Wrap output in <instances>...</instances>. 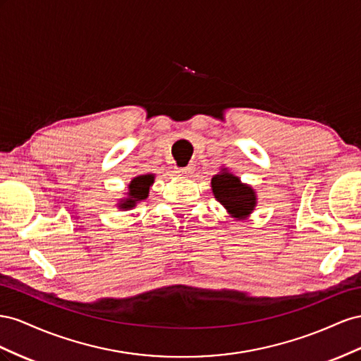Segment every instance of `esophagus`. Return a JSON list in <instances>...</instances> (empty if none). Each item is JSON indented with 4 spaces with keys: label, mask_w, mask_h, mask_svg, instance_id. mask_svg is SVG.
I'll use <instances>...</instances> for the list:
<instances>
[{
    "label": "esophagus",
    "mask_w": 361,
    "mask_h": 361,
    "mask_svg": "<svg viewBox=\"0 0 361 361\" xmlns=\"http://www.w3.org/2000/svg\"><path fill=\"white\" fill-rule=\"evenodd\" d=\"M192 166H184V168H177V171H175V172H177V173H180V175H189L190 172H192Z\"/></svg>",
    "instance_id": "34e87169"
}]
</instances>
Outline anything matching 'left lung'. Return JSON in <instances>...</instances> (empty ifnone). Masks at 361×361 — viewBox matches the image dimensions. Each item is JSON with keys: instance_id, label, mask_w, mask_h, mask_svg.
I'll return each mask as SVG.
<instances>
[{"instance_id": "left-lung-1", "label": "left lung", "mask_w": 361, "mask_h": 361, "mask_svg": "<svg viewBox=\"0 0 361 361\" xmlns=\"http://www.w3.org/2000/svg\"><path fill=\"white\" fill-rule=\"evenodd\" d=\"M214 198L218 200L234 218L243 219L255 205V193L250 186H245L233 173L222 172L212 178Z\"/></svg>"}]
</instances>
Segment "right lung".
Here are the masks:
<instances>
[{
    "instance_id": "add662e5",
    "label": "right lung",
    "mask_w": 361,
    "mask_h": 361,
    "mask_svg": "<svg viewBox=\"0 0 361 361\" xmlns=\"http://www.w3.org/2000/svg\"><path fill=\"white\" fill-rule=\"evenodd\" d=\"M154 183V175H139V177L133 178V181L130 183V193L128 198L123 200V202H121V209H131L135 207L136 202L140 200H145L148 197L149 192V186Z\"/></svg>"
}]
</instances>
